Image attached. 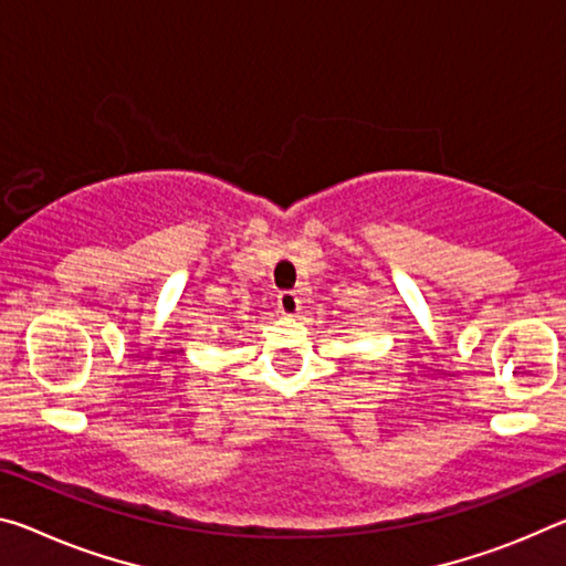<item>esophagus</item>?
I'll use <instances>...</instances> for the list:
<instances>
[{
  "label": "esophagus",
  "mask_w": 566,
  "mask_h": 566,
  "mask_svg": "<svg viewBox=\"0 0 566 566\" xmlns=\"http://www.w3.org/2000/svg\"><path fill=\"white\" fill-rule=\"evenodd\" d=\"M276 304H280V310L284 312V315L294 317V315H300V310H302V297H300V292L290 290V292H282L280 297H276Z\"/></svg>",
  "instance_id": "esophagus-1"
}]
</instances>
